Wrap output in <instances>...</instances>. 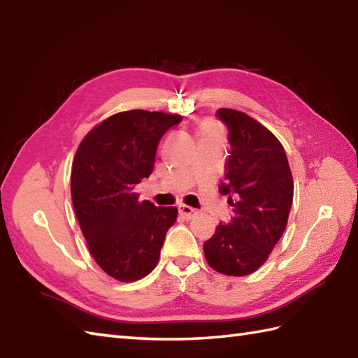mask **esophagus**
<instances>
[{"instance_id":"1","label":"esophagus","mask_w":358,"mask_h":358,"mask_svg":"<svg viewBox=\"0 0 358 358\" xmlns=\"http://www.w3.org/2000/svg\"><path fill=\"white\" fill-rule=\"evenodd\" d=\"M179 214L182 217H184L185 220H192L197 211L194 208H192V206H187V205H179Z\"/></svg>"}]
</instances>
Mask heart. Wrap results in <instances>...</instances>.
I'll list each match as a JSON object with an SVG mask.
<instances>
[{
	"instance_id": "heart-1",
	"label": "heart",
	"mask_w": 358,
	"mask_h": 358,
	"mask_svg": "<svg viewBox=\"0 0 358 358\" xmlns=\"http://www.w3.org/2000/svg\"><path fill=\"white\" fill-rule=\"evenodd\" d=\"M210 127H211V125H210Z\"/></svg>"
}]
</instances>
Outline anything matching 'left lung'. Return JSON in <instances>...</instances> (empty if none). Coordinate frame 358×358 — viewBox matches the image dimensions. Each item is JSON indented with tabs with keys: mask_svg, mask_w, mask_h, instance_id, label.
I'll return each mask as SVG.
<instances>
[{
	"mask_svg": "<svg viewBox=\"0 0 358 358\" xmlns=\"http://www.w3.org/2000/svg\"><path fill=\"white\" fill-rule=\"evenodd\" d=\"M216 116L231 147L219 192L229 196L234 214L217 225L203 252L217 273L248 275L265 264L287 228L292 174L283 145L266 127L231 108H219Z\"/></svg>",
	"mask_w": 358,
	"mask_h": 358,
	"instance_id": "1",
	"label": "left lung"
}]
</instances>
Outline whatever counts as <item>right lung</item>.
<instances>
[{
    "mask_svg": "<svg viewBox=\"0 0 358 358\" xmlns=\"http://www.w3.org/2000/svg\"><path fill=\"white\" fill-rule=\"evenodd\" d=\"M179 115L130 110L87 134L71 166V201L94 262L119 282H136L157 265L176 206L139 202L136 184L155 169L156 150Z\"/></svg>",
    "mask_w": 358,
    "mask_h": 358,
    "instance_id": "add662e5",
    "label": "right lung"
}]
</instances>
